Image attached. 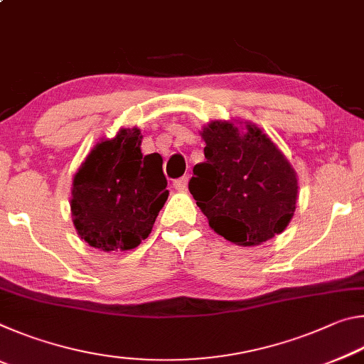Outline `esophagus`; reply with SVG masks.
<instances>
[{
    "label": "esophagus",
    "mask_w": 364,
    "mask_h": 364,
    "mask_svg": "<svg viewBox=\"0 0 364 364\" xmlns=\"http://www.w3.org/2000/svg\"><path fill=\"white\" fill-rule=\"evenodd\" d=\"M173 188L176 191H186V188H188V176H181V178H178V180H175L173 181Z\"/></svg>",
    "instance_id": "1"
}]
</instances>
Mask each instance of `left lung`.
<instances>
[{
    "mask_svg": "<svg viewBox=\"0 0 364 364\" xmlns=\"http://www.w3.org/2000/svg\"><path fill=\"white\" fill-rule=\"evenodd\" d=\"M205 162L197 164L189 191L208 225L237 245H257L282 232L297 202L295 171L271 139L247 125L204 128Z\"/></svg>",
    "mask_w": 364,
    "mask_h": 364,
    "instance_id": "8db88e82",
    "label": "left lung"
}]
</instances>
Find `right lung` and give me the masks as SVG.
I'll list each match as a JSON object with an SVG mask.
<instances>
[{"label":"right lung","mask_w":364,"mask_h":364,"mask_svg":"<svg viewBox=\"0 0 364 364\" xmlns=\"http://www.w3.org/2000/svg\"><path fill=\"white\" fill-rule=\"evenodd\" d=\"M136 128L97 144L73 178L72 215L80 237L104 252L130 250L149 236L168 197L159 159L141 154Z\"/></svg>","instance_id":"right-lung-1"}]
</instances>
